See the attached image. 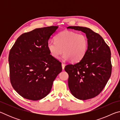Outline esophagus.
I'll list each match as a JSON object with an SVG mask.
<instances>
[{"label": "esophagus", "mask_w": 120, "mask_h": 120, "mask_svg": "<svg viewBox=\"0 0 120 120\" xmlns=\"http://www.w3.org/2000/svg\"><path fill=\"white\" fill-rule=\"evenodd\" d=\"M61 66H62V69L64 70V67H65V64H63V63H62Z\"/></svg>", "instance_id": "esophagus-1"}]
</instances>
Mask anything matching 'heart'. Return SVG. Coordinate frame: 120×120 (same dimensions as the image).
Instances as JSON below:
<instances>
[{
	"label": "heart",
	"instance_id": "obj_1",
	"mask_svg": "<svg viewBox=\"0 0 120 120\" xmlns=\"http://www.w3.org/2000/svg\"><path fill=\"white\" fill-rule=\"evenodd\" d=\"M55 40L48 41L47 47L51 56L56 59L64 52V60L78 62L85 56L88 49V41L83 34L64 31L56 36Z\"/></svg>",
	"mask_w": 120,
	"mask_h": 120
}]
</instances>
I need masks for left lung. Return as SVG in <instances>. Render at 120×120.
Masks as SVG:
<instances>
[{
  "mask_svg": "<svg viewBox=\"0 0 120 120\" xmlns=\"http://www.w3.org/2000/svg\"><path fill=\"white\" fill-rule=\"evenodd\" d=\"M67 28L84 32L88 41V49L82 59L65 67L69 75V88L77 99L92 98L102 91L111 77L110 49L102 37L90 28L80 26Z\"/></svg>",
  "mask_w": 120,
  "mask_h": 120,
  "instance_id": "obj_1",
  "label": "left lung"
}]
</instances>
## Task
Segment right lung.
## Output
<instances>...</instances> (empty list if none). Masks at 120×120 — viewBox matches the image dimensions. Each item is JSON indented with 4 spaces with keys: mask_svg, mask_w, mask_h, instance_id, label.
<instances>
[{
    "mask_svg": "<svg viewBox=\"0 0 120 120\" xmlns=\"http://www.w3.org/2000/svg\"><path fill=\"white\" fill-rule=\"evenodd\" d=\"M58 28H35L22 34L10 50V80L24 98L37 101L47 96L61 72V64L51 55L47 47L50 36Z\"/></svg>",
    "mask_w": 120,
    "mask_h": 120,
    "instance_id": "obj_1",
    "label": "right lung"
}]
</instances>
